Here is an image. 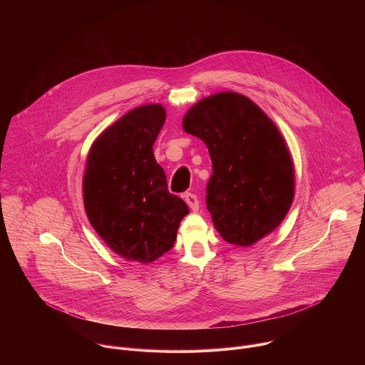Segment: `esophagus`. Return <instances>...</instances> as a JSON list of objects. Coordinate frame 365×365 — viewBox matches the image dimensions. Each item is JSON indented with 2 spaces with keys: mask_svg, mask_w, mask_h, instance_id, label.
Returning a JSON list of instances; mask_svg holds the SVG:
<instances>
[{
  "mask_svg": "<svg viewBox=\"0 0 365 365\" xmlns=\"http://www.w3.org/2000/svg\"><path fill=\"white\" fill-rule=\"evenodd\" d=\"M185 200L186 203L189 205V207L193 210V212H197L199 210V200H197V196L193 195V193H186L185 195Z\"/></svg>",
  "mask_w": 365,
  "mask_h": 365,
  "instance_id": "esophagus-1",
  "label": "esophagus"
}]
</instances>
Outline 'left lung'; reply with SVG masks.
Listing matches in <instances>:
<instances>
[{
    "label": "left lung",
    "instance_id": "1",
    "mask_svg": "<svg viewBox=\"0 0 365 365\" xmlns=\"http://www.w3.org/2000/svg\"><path fill=\"white\" fill-rule=\"evenodd\" d=\"M183 129L209 149L206 205L220 236L250 246L273 232L292 206L294 169L272 119L249 98L220 92L192 106Z\"/></svg>",
    "mask_w": 365,
    "mask_h": 365
}]
</instances>
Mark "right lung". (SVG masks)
Returning <instances> with one entry per match:
<instances>
[{
  "instance_id": "right-lung-1",
  "label": "right lung",
  "mask_w": 365,
  "mask_h": 365,
  "mask_svg": "<svg viewBox=\"0 0 365 365\" xmlns=\"http://www.w3.org/2000/svg\"><path fill=\"white\" fill-rule=\"evenodd\" d=\"M162 105L139 106L92 145L83 203L96 233L128 260L150 263L173 247L187 205L168 190L153 143L165 123Z\"/></svg>"
}]
</instances>
